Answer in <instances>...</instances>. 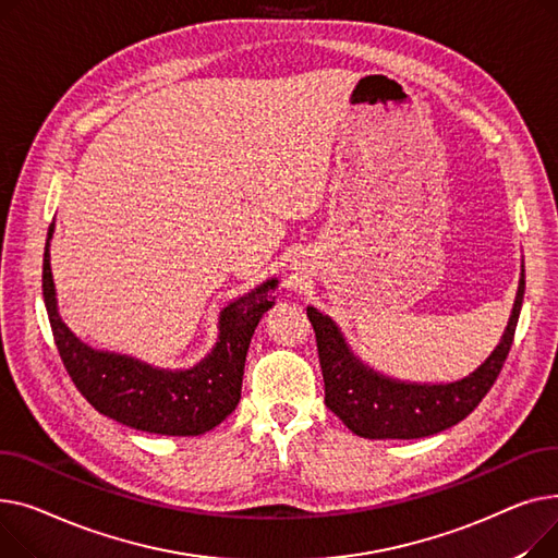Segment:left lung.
<instances>
[{"label":"left lung","instance_id":"1","mask_svg":"<svg viewBox=\"0 0 558 558\" xmlns=\"http://www.w3.org/2000/svg\"><path fill=\"white\" fill-rule=\"evenodd\" d=\"M522 294L525 266L500 344L473 374L439 385L405 383L374 372L353 355L338 324L308 306L306 315L317 340L326 408L340 416L353 435L365 439H421L452 428L480 405L500 376L513 342Z\"/></svg>","mask_w":558,"mask_h":558}]
</instances>
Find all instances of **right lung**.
Instances as JSON below:
<instances>
[{
  "mask_svg": "<svg viewBox=\"0 0 558 558\" xmlns=\"http://www.w3.org/2000/svg\"><path fill=\"white\" fill-rule=\"evenodd\" d=\"M51 236L53 222L43 260L45 306L62 365L94 410L135 430L169 437L205 435L236 410L250 340L258 319L275 306L277 279L220 311L218 342L198 365L180 372L159 369L130 355L96 351L64 326L49 264Z\"/></svg>",
  "mask_w": 558,
  "mask_h": 558,
  "instance_id": "right-lung-1",
  "label": "right lung"
}]
</instances>
